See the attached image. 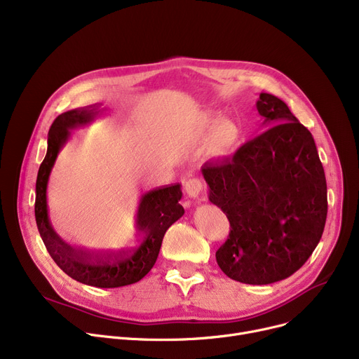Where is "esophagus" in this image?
<instances>
[{"mask_svg": "<svg viewBox=\"0 0 359 359\" xmlns=\"http://www.w3.org/2000/svg\"><path fill=\"white\" fill-rule=\"evenodd\" d=\"M203 181L200 178H188L185 182V193L188 197L198 198L203 193Z\"/></svg>", "mask_w": 359, "mask_h": 359, "instance_id": "obj_1", "label": "esophagus"}]
</instances>
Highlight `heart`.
<instances>
[{
    "label": "heart",
    "mask_w": 359,
    "mask_h": 359,
    "mask_svg": "<svg viewBox=\"0 0 359 359\" xmlns=\"http://www.w3.org/2000/svg\"><path fill=\"white\" fill-rule=\"evenodd\" d=\"M196 137L207 140V149L215 156H224L241 144L242 130L231 120H220L216 114L204 113L198 117L194 129Z\"/></svg>",
    "instance_id": "b5f03b06"
}]
</instances>
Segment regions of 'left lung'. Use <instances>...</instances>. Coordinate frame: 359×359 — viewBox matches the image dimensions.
Returning a JSON list of instances; mask_svg holds the SVG:
<instances>
[{
  "label": "left lung",
  "instance_id": "8db88e82",
  "mask_svg": "<svg viewBox=\"0 0 359 359\" xmlns=\"http://www.w3.org/2000/svg\"><path fill=\"white\" fill-rule=\"evenodd\" d=\"M257 110L269 129L231 158L205 162L201 174L208 200L230 222L216 252L220 269L235 281L265 285L292 276L320 242L327 187L314 139L288 105L261 93Z\"/></svg>",
  "mask_w": 359,
  "mask_h": 359
}]
</instances>
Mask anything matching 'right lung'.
<instances>
[{
    "label": "right lung",
    "instance_id": "obj_1",
    "mask_svg": "<svg viewBox=\"0 0 359 359\" xmlns=\"http://www.w3.org/2000/svg\"><path fill=\"white\" fill-rule=\"evenodd\" d=\"M100 104L69 110L55 118L48 135V152L41 162L36 181L34 216L41 241L56 265L82 284L98 288H116L140 281L152 269L159 255L165 231L184 215L178 203L182 197L181 185L156 188L142 196L136 213L139 245L120 254H90L63 242L55 231L49 215L46 189L49 175L71 130L86 126L101 113Z\"/></svg>",
    "mask_w": 359,
    "mask_h": 359
}]
</instances>
